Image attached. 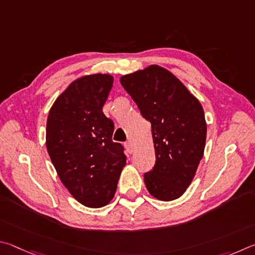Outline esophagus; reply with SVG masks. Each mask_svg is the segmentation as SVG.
I'll use <instances>...</instances> for the list:
<instances>
[{
    "mask_svg": "<svg viewBox=\"0 0 255 255\" xmlns=\"http://www.w3.org/2000/svg\"><path fill=\"white\" fill-rule=\"evenodd\" d=\"M125 149H127V151L128 153H133L134 152V148H133V144H132V142L131 141H128V142H125Z\"/></svg>",
    "mask_w": 255,
    "mask_h": 255,
    "instance_id": "obj_1",
    "label": "esophagus"
}]
</instances>
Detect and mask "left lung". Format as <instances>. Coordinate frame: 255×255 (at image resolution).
<instances>
[{"mask_svg":"<svg viewBox=\"0 0 255 255\" xmlns=\"http://www.w3.org/2000/svg\"><path fill=\"white\" fill-rule=\"evenodd\" d=\"M120 82L152 128L155 163L144 173L146 189L164 202L179 198L204 154L207 125L202 104L175 75L157 65L122 76Z\"/></svg>","mask_w":255,"mask_h":255,"instance_id":"left-lung-1","label":"left lung"}]
</instances>
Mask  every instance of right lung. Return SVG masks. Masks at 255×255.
Returning <instances> with one entry per match:
<instances>
[{
  "instance_id": "add662e5",
  "label": "right lung",
  "mask_w": 255,
  "mask_h": 255,
  "mask_svg": "<svg viewBox=\"0 0 255 255\" xmlns=\"http://www.w3.org/2000/svg\"><path fill=\"white\" fill-rule=\"evenodd\" d=\"M107 74L84 76L57 98L47 120L46 144L64 186L84 206L109 204L127 155L113 142L114 123L103 113L113 86Z\"/></svg>"
}]
</instances>
